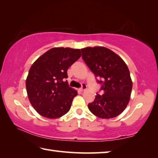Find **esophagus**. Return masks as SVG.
I'll return each instance as SVG.
<instances>
[{
  "instance_id": "esophagus-1",
  "label": "esophagus",
  "mask_w": 158,
  "mask_h": 158,
  "mask_svg": "<svg viewBox=\"0 0 158 158\" xmlns=\"http://www.w3.org/2000/svg\"><path fill=\"white\" fill-rule=\"evenodd\" d=\"M87 89V85H85V84H82V85H81V88L79 89L80 91H84L85 90H86Z\"/></svg>"
}]
</instances>
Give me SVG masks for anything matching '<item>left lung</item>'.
<instances>
[{
  "label": "left lung",
  "instance_id": "1",
  "mask_svg": "<svg viewBox=\"0 0 158 158\" xmlns=\"http://www.w3.org/2000/svg\"><path fill=\"white\" fill-rule=\"evenodd\" d=\"M82 59L101 84L102 94L97 93L88 108L94 115L110 119L121 114L131 97L133 83L127 64L119 56L104 47L81 49Z\"/></svg>",
  "mask_w": 158,
  "mask_h": 158
}]
</instances>
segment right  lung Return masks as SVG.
<instances>
[{
	"label": "right lung",
	"mask_w": 158,
	"mask_h": 158,
	"mask_svg": "<svg viewBox=\"0 0 158 158\" xmlns=\"http://www.w3.org/2000/svg\"><path fill=\"white\" fill-rule=\"evenodd\" d=\"M81 55L79 49L53 48L31 65L26 79L28 98L41 116L61 117L70 110L77 91L69 87L67 71Z\"/></svg>",
	"instance_id": "add662e5"
}]
</instances>
